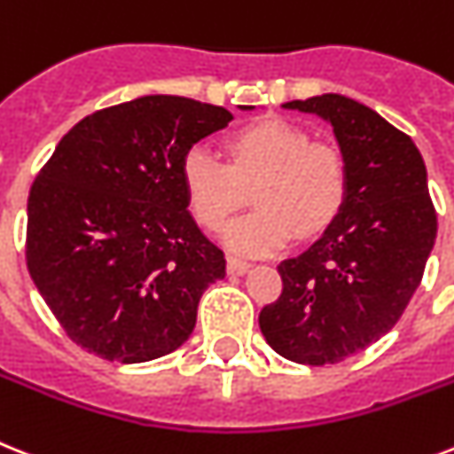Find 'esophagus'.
<instances>
[{"instance_id":"34e87169","label":"esophagus","mask_w":454,"mask_h":454,"mask_svg":"<svg viewBox=\"0 0 454 454\" xmlns=\"http://www.w3.org/2000/svg\"><path fill=\"white\" fill-rule=\"evenodd\" d=\"M249 268H252V265L247 263V261L233 259V256H231V259L226 261V270H228V275H245V272L249 270Z\"/></svg>"}]
</instances>
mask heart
I'll list each match as a JSON object with an SVG mask.
<instances>
[{"label": "heart", "mask_w": 454, "mask_h": 454, "mask_svg": "<svg viewBox=\"0 0 454 454\" xmlns=\"http://www.w3.org/2000/svg\"><path fill=\"white\" fill-rule=\"evenodd\" d=\"M231 165L205 144L186 149L179 179L191 215L215 231L252 189L259 209L223 228V245L242 256H268L289 245L294 233H322L340 215L348 198V163L329 142H310L308 130L285 119L242 125L226 139Z\"/></svg>", "instance_id": "heart-1"}]
</instances>
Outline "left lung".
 Masks as SVG:
<instances>
[{"mask_svg": "<svg viewBox=\"0 0 454 454\" xmlns=\"http://www.w3.org/2000/svg\"><path fill=\"white\" fill-rule=\"evenodd\" d=\"M282 106L333 128L349 189L319 239L278 265L285 289L259 326L285 359L338 364L399 322L434 249L436 212L422 153L371 106L335 93Z\"/></svg>", "mask_w": 454, "mask_h": 454, "instance_id": "left-lung-1", "label": "left lung"}]
</instances>
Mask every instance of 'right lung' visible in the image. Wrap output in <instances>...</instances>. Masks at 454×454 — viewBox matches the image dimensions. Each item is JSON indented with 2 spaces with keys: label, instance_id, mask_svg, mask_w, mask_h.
Instances as JSON below:
<instances>
[{
  "label": "right lung",
  "instance_id": "1",
  "mask_svg": "<svg viewBox=\"0 0 454 454\" xmlns=\"http://www.w3.org/2000/svg\"><path fill=\"white\" fill-rule=\"evenodd\" d=\"M231 121L223 106L144 95L90 114L55 146L29 191L27 268L76 345L142 364L189 340L226 259L191 216L179 163Z\"/></svg>",
  "mask_w": 454,
  "mask_h": 454
}]
</instances>
